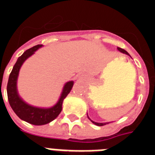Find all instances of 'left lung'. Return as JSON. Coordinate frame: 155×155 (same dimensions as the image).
I'll use <instances>...</instances> for the list:
<instances>
[{"label": "left lung", "instance_id": "left-lung-1", "mask_svg": "<svg viewBox=\"0 0 155 155\" xmlns=\"http://www.w3.org/2000/svg\"><path fill=\"white\" fill-rule=\"evenodd\" d=\"M118 51H121V52H122V53H124V54H127V55H130V54H129V53H128V52L126 51H125V50H124V49H122V48H118ZM88 118H89V117H88ZM89 119H90V118H89ZM90 120H91V119H90ZM91 122H93V123H94V124L97 125V126H104V125L107 124V123H110V122H104V123H98V122H93L92 120H91Z\"/></svg>", "mask_w": 155, "mask_h": 155}]
</instances>
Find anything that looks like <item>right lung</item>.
Returning a JSON list of instances; mask_svg holds the SVG:
<instances>
[{"mask_svg":"<svg viewBox=\"0 0 155 155\" xmlns=\"http://www.w3.org/2000/svg\"><path fill=\"white\" fill-rule=\"evenodd\" d=\"M40 47H42V44L34 46L33 48L26 50L18 58L13 67L12 71L10 73L8 85H7L8 99L9 104H10L11 107L14 112L21 119L29 122L30 124L36 125V126L48 124L53 121L54 118H57L58 115L61 113V109H62L61 106H62L63 100L69 94L72 88V86H73V82H68L64 85L63 92L58 102L54 107H51V108H47V109L39 108V107H35L29 105L18 97L17 89H16V82H17L20 67L21 66V64L25 61V59L33 54Z\"/></svg>","mask_w":155,"mask_h":155,"instance_id":"obj_1","label":"right lung"}]
</instances>
